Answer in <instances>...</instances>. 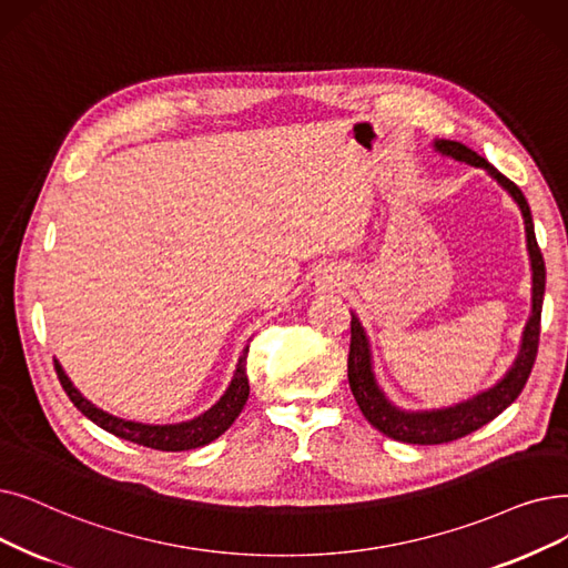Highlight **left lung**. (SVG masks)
I'll return each instance as SVG.
<instances>
[{
    "mask_svg": "<svg viewBox=\"0 0 568 568\" xmlns=\"http://www.w3.org/2000/svg\"><path fill=\"white\" fill-rule=\"evenodd\" d=\"M436 148L443 155H450L459 162H466L471 166H483L489 171L491 179H497L508 192L513 200L520 204L525 225H527V245H529V257L534 268V311L525 329L523 338V351L517 355L515 364L506 378L497 383L491 389L478 394L471 402L457 404L453 408L443 410H425V413H406L397 406H392L385 394L378 389L372 372V355H368V341L364 336V329L359 320L353 315L351 320V353H348V381L353 397L362 410V415L372 423L378 432L385 436L413 443V446H438V443H450L466 434H471L495 420L499 413H504L525 389L531 368L538 353V338H540V311H544V294H546V262L544 253H540L536 234H534V220L529 204L525 200L523 190L517 187L510 179H506L501 171L491 166L485 158L474 153L471 148H466L457 141H436Z\"/></svg>",
    "mask_w": 568,
    "mask_h": 568,
    "instance_id": "left-lung-1",
    "label": "left lung"
}]
</instances>
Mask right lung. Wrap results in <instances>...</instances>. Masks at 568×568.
I'll use <instances>...</instances> for the list:
<instances>
[{"mask_svg": "<svg viewBox=\"0 0 568 568\" xmlns=\"http://www.w3.org/2000/svg\"><path fill=\"white\" fill-rule=\"evenodd\" d=\"M245 357H248V348L243 351L239 366H236V374H234L227 392L220 397V402L213 408H209L204 415L194 417V420H190V423H181V425H141V423L120 420V417L104 413L102 408H97L85 397H81V392L71 385V381L64 376L62 366L58 362H55V372H58L60 385L67 392L71 404L77 406L85 417H90L94 425H100L102 429H106L109 434H113L118 438L139 443V446H145V448L179 453V450L202 448V446H206V443L215 440L220 434H225L234 425V420L243 410L245 402H248V394H251L248 376H245Z\"/></svg>", "mask_w": 568, "mask_h": 568, "instance_id": "right-lung-1", "label": "right lung"}]
</instances>
